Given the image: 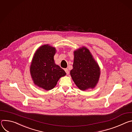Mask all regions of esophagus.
<instances>
[{"instance_id":"esophagus-1","label":"esophagus","mask_w":132,"mask_h":132,"mask_svg":"<svg viewBox=\"0 0 132 132\" xmlns=\"http://www.w3.org/2000/svg\"><path fill=\"white\" fill-rule=\"evenodd\" d=\"M64 70H65V72H66L67 75H68L69 74V70H68V69H65Z\"/></svg>"}]
</instances>
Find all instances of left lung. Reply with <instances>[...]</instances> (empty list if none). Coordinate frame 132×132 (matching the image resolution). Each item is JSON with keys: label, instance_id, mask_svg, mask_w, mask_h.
I'll list each match as a JSON object with an SVG mask.
<instances>
[{"label": "left lung", "instance_id": "1", "mask_svg": "<svg viewBox=\"0 0 132 132\" xmlns=\"http://www.w3.org/2000/svg\"><path fill=\"white\" fill-rule=\"evenodd\" d=\"M70 75L78 88L82 91L93 89L98 83L100 67L86 47H83L74 51V61Z\"/></svg>", "mask_w": 132, "mask_h": 132}]
</instances>
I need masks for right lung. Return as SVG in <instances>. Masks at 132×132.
<instances>
[{
	"label": "right lung",
	"mask_w": 132,
	"mask_h": 132,
	"mask_svg": "<svg viewBox=\"0 0 132 132\" xmlns=\"http://www.w3.org/2000/svg\"><path fill=\"white\" fill-rule=\"evenodd\" d=\"M54 47L43 45L34 54L31 63L30 75L35 85L47 91L52 89L58 80L66 75L65 71L54 61Z\"/></svg>",
	"instance_id": "obj_1"
}]
</instances>
